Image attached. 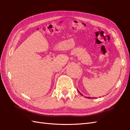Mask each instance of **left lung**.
I'll return each instance as SVG.
<instances>
[{
    "label": "left lung",
    "instance_id": "left-lung-1",
    "mask_svg": "<svg viewBox=\"0 0 130 130\" xmlns=\"http://www.w3.org/2000/svg\"><path fill=\"white\" fill-rule=\"evenodd\" d=\"M78 92H79V93L80 94H81L82 95H83V94H82V93H80V92H79V90H78ZM87 98H91L90 97H89V96H88V97H87Z\"/></svg>",
    "mask_w": 130,
    "mask_h": 130
}]
</instances>
